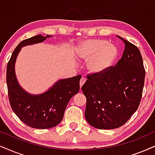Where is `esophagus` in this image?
<instances>
[{
	"label": "esophagus",
	"mask_w": 155,
	"mask_h": 155,
	"mask_svg": "<svg viewBox=\"0 0 155 155\" xmlns=\"http://www.w3.org/2000/svg\"><path fill=\"white\" fill-rule=\"evenodd\" d=\"M85 81H86V79L85 78H84V77H82L81 79V80H80V82H79V84H80V87H82V86H83V84L85 83Z\"/></svg>",
	"instance_id": "obj_1"
}]
</instances>
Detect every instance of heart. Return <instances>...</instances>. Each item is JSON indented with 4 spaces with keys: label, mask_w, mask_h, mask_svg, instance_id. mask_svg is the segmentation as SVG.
<instances>
[{
    "label": "heart",
    "mask_w": 155,
    "mask_h": 155,
    "mask_svg": "<svg viewBox=\"0 0 155 155\" xmlns=\"http://www.w3.org/2000/svg\"><path fill=\"white\" fill-rule=\"evenodd\" d=\"M75 52L80 60L87 61L88 71L94 74L107 71L117 56V47L103 39L83 41L76 46Z\"/></svg>",
    "instance_id": "b5f03b06"
}]
</instances>
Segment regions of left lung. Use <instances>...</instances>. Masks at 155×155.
Here are the masks:
<instances>
[{
	"label": "left lung",
	"instance_id": "left-lung-1",
	"mask_svg": "<svg viewBox=\"0 0 155 155\" xmlns=\"http://www.w3.org/2000/svg\"><path fill=\"white\" fill-rule=\"evenodd\" d=\"M122 56L101 74H89L81 90L87 98L85 117L91 126L113 130L124 124L140 105L145 78L142 55L121 37Z\"/></svg>",
	"mask_w": 155,
	"mask_h": 155
}]
</instances>
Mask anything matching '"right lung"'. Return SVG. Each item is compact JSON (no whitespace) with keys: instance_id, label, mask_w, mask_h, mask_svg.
<instances>
[{"instance_id":"right-lung-1","label":"right lung","mask_w":155,"mask_h":155,"mask_svg":"<svg viewBox=\"0 0 155 155\" xmlns=\"http://www.w3.org/2000/svg\"><path fill=\"white\" fill-rule=\"evenodd\" d=\"M51 36L39 34L22 41L13 51L7 65L6 82L11 108L24 124L35 129L57 126L64 118L68 101L79 91L81 75L59 79L40 94H31L19 85L15 64L21 48L41 43Z\"/></svg>"}]
</instances>
